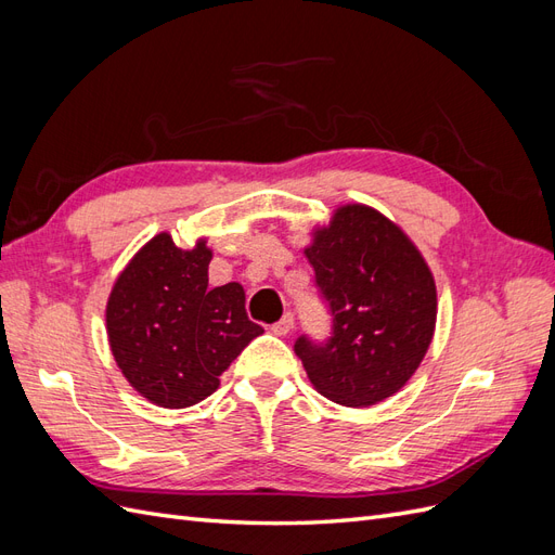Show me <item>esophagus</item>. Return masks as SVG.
Segmentation results:
<instances>
[{
    "label": "esophagus",
    "instance_id": "1",
    "mask_svg": "<svg viewBox=\"0 0 555 555\" xmlns=\"http://www.w3.org/2000/svg\"><path fill=\"white\" fill-rule=\"evenodd\" d=\"M271 328H273L275 335H287L294 328V314L292 312H284V317L280 319V322H275Z\"/></svg>",
    "mask_w": 555,
    "mask_h": 555
}]
</instances>
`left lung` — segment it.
Here are the masks:
<instances>
[{"label": "left lung", "instance_id": "left-lung-1", "mask_svg": "<svg viewBox=\"0 0 555 555\" xmlns=\"http://www.w3.org/2000/svg\"><path fill=\"white\" fill-rule=\"evenodd\" d=\"M319 294L333 317L331 338L294 345L314 389L347 408L400 391L433 340L438 294L422 251L391 220L349 204L306 247Z\"/></svg>", "mask_w": 555, "mask_h": 555}]
</instances>
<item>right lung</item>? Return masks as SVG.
Here are the masks:
<instances>
[{
    "mask_svg": "<svg viewBox=\"0 0 555 555\" xmlns=\"http://www.w3.org/2000/svg\"><path fill=\"white\" fill-rule=\"evenodd\" d=\"M210 259L204 238L180 249L169 233H157L117 275L108 296L115 363L159 408L180 410L208 398L231 361L263 333L249 322L238 282L208 287Z\"/></svg>",
    "mask_w": 555,
    "mask_h": 555,
    "instance_id": "obj_1",
    "label": "right lung"
}]
</instances>
